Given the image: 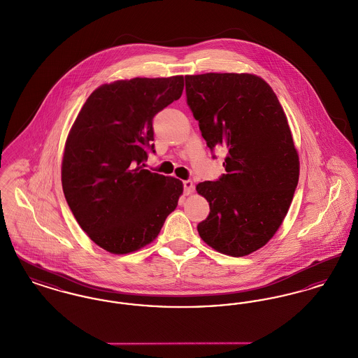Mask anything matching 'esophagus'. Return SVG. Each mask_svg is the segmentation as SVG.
Listing matches in <instances>:
<instances>
[{"label":"esophagus","instance_id":"34e87169","mask_svg":"<svg viewBox=\"0 0 358 358\" xmlns=\"http://www.w3.org/2000/svg\"><path fill=\"white\" fill-rule=\"evenodd\" d=\"M193 190H194V185H193V182H192L190 180L184 181V192H185V194L189 196V194H190Z\"/></svg>","mask_w":358,"mask_h":358}]
</instances>
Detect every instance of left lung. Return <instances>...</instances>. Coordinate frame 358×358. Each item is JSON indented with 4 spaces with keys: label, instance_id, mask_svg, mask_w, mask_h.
Listing matches in <instances>:
<instances>
[{
    "label": "left lung",
    "instance_id": "1",
    "mask_svg": "<svg viewBox=\"0 0 358 358\" xmlns=\"http://www.w3.org/2000/svg\"><path fill=\"white\" fill-rule=\"evenodd\" d=\"M187 104L206 146L224 149L225 174L196 185L210 212L200 238L241 257L266 245L285 220L299 180V155L273 88L254 73L185 76Z\"/></svg>",
    "mask_w": 358,
    "mask_h": 358
}]
</instances>
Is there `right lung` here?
Masks as SVG:
<instances>
[{"mask_svg":"<svg viewBox=\"0 0 358 358\" xmlns=\"http://www.w3.org/2000/svg\"><path fill=\"white\" fill-rule=\"evenodd\" d=\"M184 76L134 78L98 87L69 130L62 185L82 229L110 254L136 252L158 236L182 181L145 169L153 118L180 99Z\"/></svg>","mask_w":358,"mask_h":358,"instance_id":"right-lung-1","label":"right lung"}]
</instances>
